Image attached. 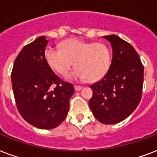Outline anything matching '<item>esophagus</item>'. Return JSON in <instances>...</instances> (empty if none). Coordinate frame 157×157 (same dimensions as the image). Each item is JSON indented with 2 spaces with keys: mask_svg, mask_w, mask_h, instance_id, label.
Instances as JSON below:
<instances>
[{
  "mask_svg": "<svg viewBox=\"0 0 157 157\" xmlns=\"http://www.w3.org/2000/svg\"><path fill=\"white\" fill-rule=\"evenodd\" d=\"M74 88H75V90H76V91H79V90H81L82 87H81V86H74Z\"/></svg>",
  "mask_w": 157,
  "mask_h": 157,
  "instance_id": "esophagus-1",
  "label": "esophagus"
}]
</instances>
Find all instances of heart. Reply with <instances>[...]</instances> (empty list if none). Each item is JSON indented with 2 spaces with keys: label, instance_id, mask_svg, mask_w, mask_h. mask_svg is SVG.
<instances>
[{
  "label": "heart",
  "instance_id": "obj_1",
  "mask_svg": "<svg viewBox=\"0 0 157 157\" xmlns=\"http://www.w3.org/2000/svg\"><path fill=\"white\" fill-rule=\"evenodd\" d=\"M48 65L55 72L66 76L75 63L77 69L71 77L86 79L90 82L100 81L106 75L111 63V52L102 43H90L78 39L62 43L60 49L48 48L44 52Z\"/></svg>",
  "mask_w": 157,
  "mask_h": 157
}]
</instances>
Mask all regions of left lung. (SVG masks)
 Instances as JSON below:
<instances>
[{
    "mask_svg": "<svg viewBox=\"0 0 157 157\" xmlns=\"http://www.w3.org/2000/svg\"><path fill=\"white\" fill-rule=\"evenodd\" d=\"M113 48L112 63L104 77L93 84L89 106L98 121L114 124L128 118L142 99L144 67L134 48L118 36H104Z\"/></svg>",
    "mask_w": 157,
    "mask_h": 157,
    "instance_id": "left-lung-1",
    "label": "left lung"
}]
</instances>
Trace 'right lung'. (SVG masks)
Here are the masks:
<instances>
[{
  "instance_id": "obj_1",
  "label": "right lung",
  "mask_w": 157,
  "mask_h": 157,
  "mask_svg": "<svg viewBox=\"0 0 157 157\" xmlns=\"http://www.w3.org/2000/svg\"><path fill=\"white\" fill-rule=\"evenodd\" d=\"M48 43L41 36L24 47L11 72L18 110L26 122L41 129L54 128L65 120L75 91L72 84L61 80L48 65L44 57Z\"/></svg>"
}]
</instances>
